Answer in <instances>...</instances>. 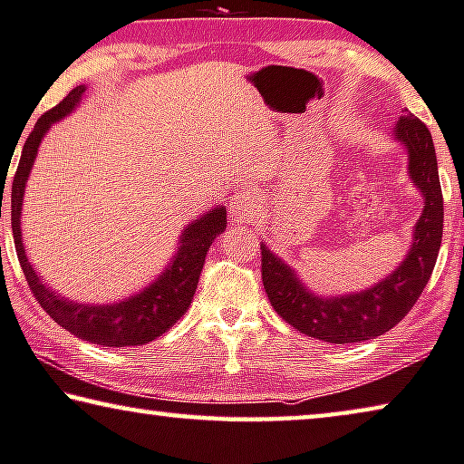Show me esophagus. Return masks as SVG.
<instances>
[{
  "label": "esophagus",
  "instance_id": "34e87169",
  "mask_svg": "<svg viewBox=\"0 0 464 464\" xmlns=\"http://www.w3.org/2000/svg\"><path fill=\"white\" fill-rule=\"evenodd\" d=\"M258 208V204H256V198L252 191H241V193H235L233 196V202H231V220L233 223H244L252 217V214Z\"/></svg>",
  "mask_w": 464,
  "mask_h": 464
}]
</instances>
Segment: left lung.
Returning <instances> with one entry per match:
<instances>
[{"label": "left lung", "instance_id": "1", "mask_svg": "<svg viewBox=\"0 0 464 464\" xmlns=\"http://www.w3.org/2000/svg\"><path fill=\"white\" fill-rule=\"evenodd\" d=\"M392 135L409 154V177L420 191L423 210L412 227L409 254L390 275L362 292L319 295L265 241L260 244L268 300L275 313L304 335L327 343H358L383 335L411 313L433 273L444 231V198L431 133L417 116L406 112Z\"/></svg>", "mask_w": 464, "mask_h": 464}]
</instances>
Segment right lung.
Masks as SVG:
<instances>
[{"instance_id": "right-lung-1", "label": "right lung", "mask_w": 464, "mask_h": 464, "mask_svg": "<svg viewBox=\"0 0 464 464\" xmlns=\"http://www.w3.org/2000/svg\"><path fill=\"white\" fill-rule=\"evenodd\" d=\"M85 85L74 87L58 106L41 116L31 135L26 137L12 183L10 210L14 244H16L20 266H23L31 292L41 304V308L60 327L71 331L79 340L98 343L103 348L143 345L166 334L172 324L188 313L193 294L198 289L206 254H208L217 235L223 233L227 227V208L225 206H214L202 217L185 225V229L179 235L177 252L170 258L169 266L150 285H145L129 298L110 304H82L64 298L62 294H55V289L45 285V281L41 279L29 258H26L23 244L20 218H23L24 188L26 181H29L34 158H37L39 145L47 135V130L52 129L53 122L66 119L68 114L74 112V108L79 106L82 95H85Z\"/></svg>"}]
</instances>
